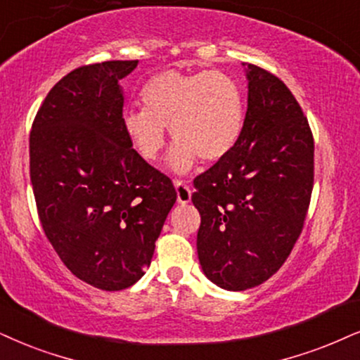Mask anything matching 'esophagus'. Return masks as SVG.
<instances>
[{"label":"esophagus","mask_w":360,"mask_h":360,"mask_svg":"<svg viewBox=\"0 0 360 360\" xmlns=\"http://www.w3.org/2000/svg\"><path fill=\"white\" fill-rule=\"evenodd\" d=\"M174 188H176L177 202L179 204L191 202V189H189V186L184 183V181H174Z\"/></svg>","instance_id":"1"}]
</instances>
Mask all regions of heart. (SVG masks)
<instances>
[{
	"instance_id": "b5f03b06",
	"label": "heart",
	"mask_w": 360,
	"mask_h": 360,
	"mask_svg": "<svg viewBox=\"0 0 360 360\" xmlns=\"http://www.w3.org/2000/svg\"><path fill=\"white\" fill-rule=\"evenodd\" d=\"M139 98L144 109H124L122 131L134 151L153 162L166 146L169 127L177 141L169 166L177 174L188 172L199 158L224 159L243 136L244 91L222 71H161L146 81Z\"/></svg>"
}]
</instances>
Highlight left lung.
Listing matches in <instances>:
<instances>
[{"label":"left lung","mask_w":360,"mask_h":360,"mask_svg":"<svg viewBox=\"0 0 360 360\" xmlns=\"http://www.w3.org/2000/svg\"><path fill=\"white\" fill-rule=\"evenodd\" d=\"M248 111L238 146L194 181L198 257L226 290L279 271L301 234L314 184V139L301 106L274 75L244 65Z\"/></svg>","instance_id":"obj_1"}]
</instances>
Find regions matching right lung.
<instances>
[{
    "instance_id": "right-lung-1",
    "label": "right lung",
    "mask_w": 360,
    "mask_h": 360,
    "mask_svg": "<svg viewBox=\"0 0 360 360\" xmlns=\"http://www.w3.org/2000/svg\"><path fill=\"white\" fill-rule=\"evenodd\" d=\"M139 61L81 66L59 79L34 117L30 174L39 221L65 266L103 290L144 276L176 202L171 179L122 131L121 79Z\"/></svg>"
}]
</instances>
